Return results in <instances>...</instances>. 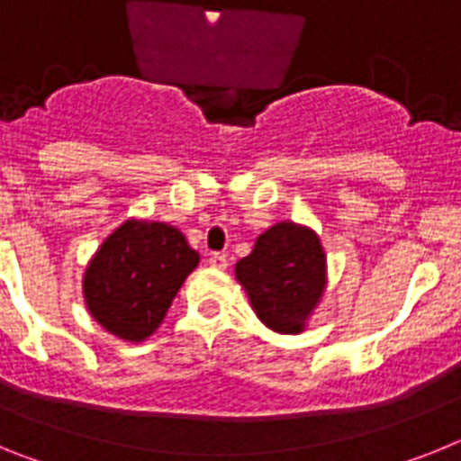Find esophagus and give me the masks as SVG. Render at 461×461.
Returning a JSON list of instances; mask_svg holds the SVG:
<instances>
[{
  "label": "esophagus",
  "instance_id": "obj_1",
  "mask_svg": "<svg viewBox=\"0 0 461 461\" xmlns=\"http://www.w3.org/2000/svg\"><path fill=\"white\" fill-rule=\"evenodd\" d=\"M210 266H212V267H217V270H223V267L228 266L226 254H219V251H214V254H210Z\"/></svg>",
  "mask_w": 461,
  "mask_h": 461
}]
</instances>
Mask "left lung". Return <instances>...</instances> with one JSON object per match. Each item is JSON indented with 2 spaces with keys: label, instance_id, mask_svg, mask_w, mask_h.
<instances>
[{
  "label": "left lung",
  "instance_id": "1",
  "mask_svg": "<svg viewBox=\"0 0 461 461\" xmlns=\"http://www.w3.org/2000/svg\"><path fill=\"white\" fill-rule=\"evenodd\" d=\"M235 276L267 328L284 335L300 332L325 286L319 235L291 221L276 223L235 266Z\"/></svg>",
  "mask_w": 461,
  "mask_h": 461
}]
</instances>
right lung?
Masks as SVG:
<instances>
[{"label": "right lung", "instance_id": "right-lung-1", "mask_svg": "<svg viewBox=\"0 0 461 461\" xmlns=\"http://www.w3.org/2000/svg\"><path fill=\"white\" fill-rule=\"evenodd\" d=\"M198 254L177 228L129 219L89 260L83 279L94 321L126 341H142L161 325Z\"/></svg>", "mask_w": 461, "mask_h": 461}]
</instances>
